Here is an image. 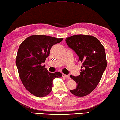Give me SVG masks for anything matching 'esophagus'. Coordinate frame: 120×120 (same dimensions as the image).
I'll list each match as a JSON object with an SVG mask.
<instances>
[{"mask_svg":"<svg viewBox=\"0 0 120 120\" xmlns=\"http://www.w3.org/2000/svg\"><path fill=\"white\" fill-rule=\"evenodd\" d=\"M62 77H64V78H69L70 77H69V76H68V75H66V74H62Z\"/></svg>","mask_w":120,"mask_h":120,"instance_id":"1","label":"esophagus"}]
</instances>
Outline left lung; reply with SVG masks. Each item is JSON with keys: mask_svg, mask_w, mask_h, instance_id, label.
Listing matches in <instances>:
<instances>
[{"mask_svg": "<svg viewBox=\"0 0 120 120\" xmlns=\"http://www.w3.org/2000/svg\"><path fill=\"white\" fill-rule=\"evenodd\" d=\"M65 41L77 53L78 61L82 63L80 74L77 77L70 76L77 83L76 88L70 92L76 96H86L98 85L107 67L105 49L92 35H75L67 38Z\"/></svg>", "mask_w": 120, "mask_h": 120, "instance_id": "1", "label": "left lung"}]
</instances>
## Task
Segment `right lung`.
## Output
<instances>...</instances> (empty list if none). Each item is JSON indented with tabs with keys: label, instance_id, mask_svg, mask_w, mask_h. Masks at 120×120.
I'll use <instances>...</instances> for the list:
<instances>
[{
	"label": "right lung",
	"instance_id": "obj_1",
	"mask_svg": "<svg viewBox=\"0 0 120 120\" xmlns=\"http://www.w3.org/2000/svg\"><path fill=\"white\" fill-rule=\"evenodd\" d=\"M63 38L43 35H32L22 42L17 51L16 64L25 88L34 96L44 97L52 91L53 80L61 77L60 72L49 73L43 63L49 55L53 45Z\"/></svg>",
	"mask_w": 120,
	"mask_h": 120
}]
</instances>
